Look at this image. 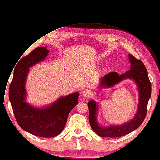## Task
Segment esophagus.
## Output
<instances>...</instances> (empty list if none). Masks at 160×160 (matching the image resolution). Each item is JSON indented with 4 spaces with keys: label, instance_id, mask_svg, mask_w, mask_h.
<instances>
[{
    "label": "esophagus",
    "instance_id": "esophagus-1",
    "mask_svg": "<svg viewBox=\"0 0 160 160\" xmlns=\"http://www.w3.org/2000/svg\"><path fill=\"white\" fill-rule=\"evenodd\" d=\"M82 94L84 98H89L92 95V92L90 90H84L82 92Z\"/></svg>",
    "mask_w": 160,
    "mask_h": 160
}]
</instances>
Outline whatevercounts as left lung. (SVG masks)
<instances>
[{
  "label": "left lung",
  "instance_id": "8db88e82",
  "mask_svg": "<svg viewBox=\"0 0 160 160\" xmlns=\"http://www.w3.org/2000/svg\"><path fill=\"white\" fill-rule=\"evenodd\" d=\"M128 58L130 62L129 70L121 75H118L115 72H110L101 79L99 84L100 87H111L126 78L134 80L139 93L138 112L132 120L123 125L102 127L99 125L96 120L98 105L94 101H90L88 103L90 125L93 130L101 137L117 138L125 136L142 125L147 115L148 101L151 96V82L149 80L147 69L143 62L137 59L131 54H128Z\"/></svg>",
  "mask_w": 160,
  "mask_h": 160
}]
</instances>
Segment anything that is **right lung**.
Returning a JSON list of instances; mask_svg holds the SVG:
<instances>
[{
    "label": "right lung",
    "mask_w": 160,
    "mask_h": 160,
    "mask_svg": "<svg viewBox=\"0 0 160 160\" xmlns=\"http://www.w3.org/2000/svg\"><path fill=\"white\" fill-rule=\"evenodd\" d=\"M48 52L46 47H38L22 58L14 69L9 88V99L18 125L26 132L42 138L54 137L62 132L69 113L78 104L79 97V93L75 92L42 109L34 108L24 101L28 68L44 60Z\"/></svg>",
    "instance_id": "obj_1"
}]
</instances>
